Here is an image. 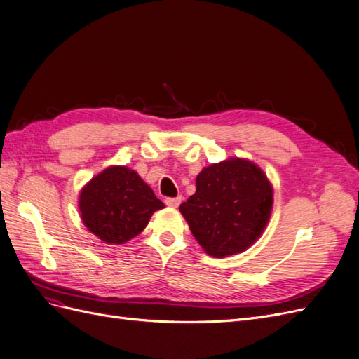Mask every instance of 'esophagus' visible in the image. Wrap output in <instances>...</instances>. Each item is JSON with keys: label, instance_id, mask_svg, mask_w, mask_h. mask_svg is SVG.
<instances>
[{"label": "esophagus", "instance_id": "obj_1", "mask_svg": "<svg viewBox=\"0 0 359 359\" xmlns=\"http://www.w3.org/2000/svg\"><path fill=\"white\" fill-rule=\"evenodd\" d=\"M165 203L168 206H170V208H177V206L181 203V196H178V198H166Z\"/></svg>", "mask_w": 359, "mask_h": 359}]
</instances>
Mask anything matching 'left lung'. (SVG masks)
Segmentation results:
<instances>
[{
    "instance_id": "left-lung-1",
    "label": "left lung",
    "mask_w": 359,
    "mask_h": 359,
    "mask_svg": "<svg viewBox=\"0 0 359 359\" xmlns=\"http://www.w3.org/2000/svg\"><path fill=\"white\" fill-rule=\"evenodd\" d=\"M273 208V187L255 163L226 160L205 168L196 193L180 205L193 236L215 257L244 252L262 235Z\"/></svg>"
}]
</instances>
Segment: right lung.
<instances>
[{"mask_svg": "<svg viewBox=\"0 0 359 359\" xmlns=\"http://www.w3.org/2000/svg\"><path fill=\"white\" fill-rule=\"evenodd\" d=\"M165 208L137 173L112 166L83 187L79 199L88 231L109 244H123L145 229L154 211Z\"/></svg>", "mask_w": 359, "mask_h": 359, "instance_id": "obj_1", "label": "right lung"}]
</instances>
